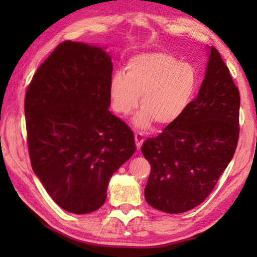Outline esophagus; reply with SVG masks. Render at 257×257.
Segmentation results:
<instances>
[{"label":"esophagus","instance_id":"1","mask_svg":"<svg viewBox=\"0 0 257 257\" xmlns=\"http://www.w3.org/2000/svg\"><path fill=\"white\" fill-rule=\"evenodd\" d=\"M135 142H136L137 150H141L143 143H144V135H143L142 133L135 134Z\"/></svg>","mask_w":257,"mask_h":257}]
</instances>
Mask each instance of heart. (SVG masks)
Wrapping results in <instances>:
<instances>
[{
	"instance_id": "b5f03b06",
	"label": "heart",
	"mask_w": 257,
	"mask_h": 257,
	"mask_svg": "<svg viewBox=\"0 0 257 257\" xmlns=\"http://www.w3.org/2000/svg\"><path fill=\"white\" fill-rule=\"evenodd\" d=\"M198 87L197 71L190 63L180 62L164 52H150L130 58L125 75L116 72L110 81L111 105L116 113L127 115L137 107L138 128L154 123L170 125L185 114L193 103Z\"/></svg>"
}]
</instances>
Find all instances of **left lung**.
Here are the masks:
<instances>
[{
  "instance_id": "8db88e82",
  "label": "left lung",
  "mask_w": 257,
  "mask_h": 257,
  "mask_svg": "<svg viewBox=\"0 0 257 257\" xmlns=\"http://www.w3.org/2000/svg\"><path fill=\"white\" fill-rule=\"evenodd\" d=\"M206 49L197 97L177 122L142 146L151 163L146 202L171 214L191 210L210 195L238 143L239 90L217 50Z\"/></svg>"
}]
</instances>
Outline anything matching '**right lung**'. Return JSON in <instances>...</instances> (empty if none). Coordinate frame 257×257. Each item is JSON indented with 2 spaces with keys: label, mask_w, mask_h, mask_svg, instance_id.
Wrapping results in <instances>:
<instances>
[{
  "label": "right lung",
  "mask_w": 257,
  "mask_h": 257,
  "mask_svg": "<svg viewBox=\"0 0 257 257\" xmlns=\"http://www.w3.org/2000/svg\"><path fill=\"white\" fill-rule=\"evenodd\" d=\"M112 70L102 47L67 41L26 92L33 170L52 199L75 214L103 205L112 175L136 151L134 133L108 111Z\"/></svg>",
  "instance_id": "add662e5"
}]
</instances>
